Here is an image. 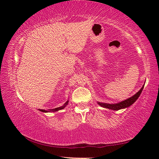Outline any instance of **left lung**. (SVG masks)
<instances>
[{"instance_id": "8db88e82", "label": "left lung", "mask_w": 159, "mask_h": 159, "mask_svg": "<svg viewBox=\"0 0 159 159\" xmlns=\"http://www.w3.org/2000/svg\"><path fill=\"white\" fill-rule=\"evenodd\" d=\"M144 86V85H143L141 89L139 90L138 92L135 94V95H134L133 96H132L130 98H129L127 99H125V100H123L122 102H118L116 104H108V103H103V102H98V104L100 107H104V108L115 110V111H117V110H119V109L128 108V107H130L132 104L134 103V102L138 99L139 95H140L142 90H143Z\"/></svg>"}]
</instances>
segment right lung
<instances>
[{
  "mask_svg": "<svg viewBox=\"0 0 159 159\" xmlns=\"http://www.w3.org/2000/svg\"><path fill=\"white\" fill-rule=\"evenodd\" d=\"M69 103V99L67 100L65 103H64V105L61 106L60 107H57V108H55V109H49L48 111V110H45V109H39V111H41L42 112H44V113H48V112H55V111H58L59 110H61L65 108V107Z\"/></svg>",
  "mask_w": 159,
  "mask_h": 159,
  "instance_id": "1",
  "label": "right lung"
}]
</instances>
